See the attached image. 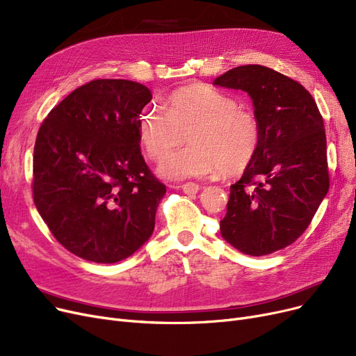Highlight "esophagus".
<instances>
[{
    "instance_id": "1",
    "label": "esophagus",
    "mask_w": 356,
    "mask_h": 356,
    "mask_svg": "<svg viewBox=\"0 0 356 356\" xmlns=\"http://www.w3.org/2000/svg\"><path fill=\"white\" fill-rule=\"evenodd\" d=\"M185 194H197L200 191V185L195 182H185L179 187Z\"/></svg>"
}]
</instances>
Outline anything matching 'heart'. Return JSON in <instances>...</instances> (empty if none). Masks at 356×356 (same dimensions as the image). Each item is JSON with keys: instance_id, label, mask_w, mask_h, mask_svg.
Returning a JSON list of instances; mask_svg holds the SVG:
<instances>
[{"instance_id": "heart-1", "label": "heart", "mask_w": 356, "mask_h": 356, "mask_svg": "<svg viewBox=\"0 0 356 356\" xmlns=\"http://www.w3.org/2000/svg\"><path fill=\"white\" fill-rule=\"evenodd\" d=\"M140 139L152 159H162L188 133V145L169 156L159 172L168 179L218 174L241 175L255 162L262 145L258 117L241 108L230 94L206 83L172 91L162 111L147 107L139 122Z\"/></svg>"}]
</instances>
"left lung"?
I'll use <instances>...</instances> for the list:
<instances>
[{
    "instance_id": "8db88e82",
    "label": "left lung",
    "mask_w": 356,
    "mask_h": 356,
    "mask_svg": "<svg viewBox=\"0 0 356 356\" xmlns=\"http://www.w3.org/2000/svg\"><path fill=\"white\" fill-rule=\"evenodd\" d=\"M214 86L246 91L262 127L259 154L230 187L223 238L262 257L294 243L329 191L325 123L312 94L270 67L245 65Z\"/></svg>"
}]
</instances>
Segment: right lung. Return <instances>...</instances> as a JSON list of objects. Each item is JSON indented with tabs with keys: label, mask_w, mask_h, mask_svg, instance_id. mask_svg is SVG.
Segmentation results:
<instances>
[{
	"label": "right lung",
	"mask_w": 356,
	"mask_h": 356,
	"mask_svg": "<svg viewBox=\"0 0 356 356\" xmlns=\"http://www.w3.org/2000/svg\"><path fill=\"white\" fill-rule=\"evenodd\" d=\"M152 92L127 79H94L43 120L33 155V200L74 255L114 264L155 227L166 193L140 152V113Z\"/></svg>",
	"instance_id": "obj_1"
}]
</instances>
